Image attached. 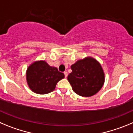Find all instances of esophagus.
<instances>
[{
    "instance_id": "1",
    "label": "esophagus",
    "mask_w": 133,
    "mask_h": 133,
    "mask_svg": "<svg viewBox=\"0 0 133 133\" xmlns=\"http://www.w3.org/2000/svg\"><path fill=\"white\" fill-rule=\"evenodd\" d=\"M64 75H65V77H68V72H67V71H64Z\"/></svg>"
}]
</instances>
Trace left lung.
<instances>
[{"instance_id":"8db88e82","label":"left lung","mask_w":133,"mask_h":133,"mask_svg":"<svg viewBox=\"0 0 133 133\" xmlns=\"http://www.w3.org/2000/svg\"><path fill=\"white\" fill-rule=\"evenodd\" d=\"M71 69L72 71L68 75V80L77 95L91 97L96 94L103 85L104 72L96 59L89 57L79 59L71 65Z\"/></svg>"}]
</instances>
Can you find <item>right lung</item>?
<instances>
[{
  "label": "right lung",
  "mask_w": 133,
  "mask_h": 133,
  "mask_svg": "<svg viewBox=\"0 0 133 133\" xmlns=\"http://www.w3.org/2000/svg\"><path fill=\"white\" fill-rule=\"evenodd\" d=\"M64 74L45 61H37L31 64L26 71V80L32 91L38 94H47L53 91Z\"/></svg>",
  "instance_id": "right-lung-1"
}]
</instances>
